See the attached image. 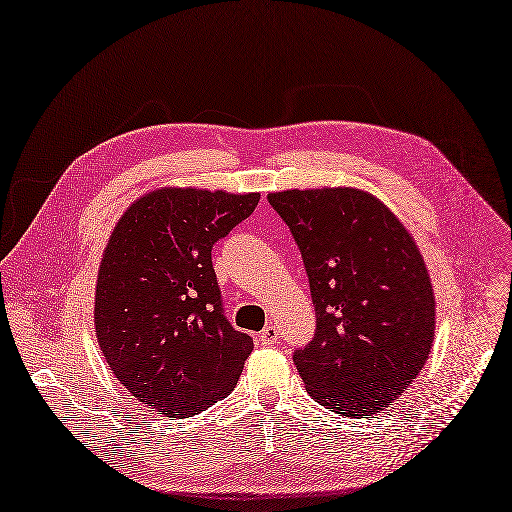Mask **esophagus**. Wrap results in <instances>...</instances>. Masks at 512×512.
I'll list each match as a JSON object with an SVG mask.
<instances>
[{"instance_id":"1","label":"esophagus","mask_w":512,"mask_h":512,"mask_svg":"<svg viewBox=\"0 0 512 512\" xmlns=\"http://www.w3.org/2000/svg\"><path fill=\"white\" fill-rule=\"evenodd\" d=\"M260 345H273L278 343V328L276 326H267L263 332L258 334Z\"/></svg>"}]
</instances>
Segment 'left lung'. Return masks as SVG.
<instances>
[{"instance_id": "8db88e82", "label": "left lung", "mask_w": 512, "mask_h": 512, "mask_svg": "<svg viewBox=\"0 0 512 512\" xmlns=\"http://www.w3.org/2000/svg\"><path fill=\"white\" fill-rule=\"evenodd\" d=\"M304 260L317 330L293 352L313 400L365 419L426 365L434 336L428 269L395 215L358 189L267 195Z\"/></svg>"}]
</instances>
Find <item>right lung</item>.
<instances>
[{
    "mask_svg": "<svg viewBox=\"0 0 512 512\" xmlns=\"http://www.w3.org/2000/svg\"><path fill=\"white\" fill-rule=\"evenodd\" d=\"M258 199L160 189L132 204L110 236L95 293L99 347L119 382L160 415L217 404L254 350L223 315L213 247Z\"/></svg>",
    "mask_w": 512,
    "mask_h": 512,
    "instance_id": "1",
    "label": "right lung"
}]
</instances>
